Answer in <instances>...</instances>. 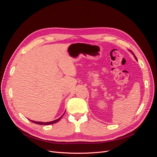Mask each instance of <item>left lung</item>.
I'll return each instance as SVG.
<instances>
[{
	"instance_id": "1",
	"label": "left lung",
	"mask_w": 157,
	"mask_h": 157,
	"mask_svg": "<svg viewBox=\"0 0 157 157\" xmlns=\"http://www.w3.org/2000/svg\"><path fill=\"white\" fill-rule=\"evenodd\" d=\"M135 58H136V59H137V58H136V56H135Z\"/></svg>"
}]
</instances>
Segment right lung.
Masks as SVG:
<instances>
[{"label":"right lung","mask_w":157,"mask_h":157,"mask_svg":"<svg viewBox=\"0 0 157 157\" xmlns=\"http://www.w3.org/2000/svg\"><path fill=\"white\" fill-rule=\"evenodd\" d=\"M64 114H65V113H64ZM64 114L63 115L61 116L60 118H59L58 119H57V120H55V121H51V122H36V121H31V120H30L31 122H34V123H35V124H40V125H49V124H55V123H56L57 122H58L61 118V117H62L63 115H64Z\"/></svg>","instance_id":"add662e5"}]
</instances>
